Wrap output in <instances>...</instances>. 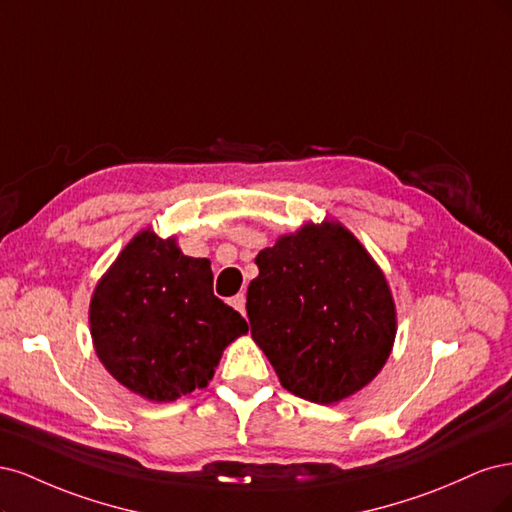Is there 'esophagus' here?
I'll list each match as a JSON object with an SVG mask.
<instances>
[{"label": "esophagus", "mask_w": 512, "mask_h": 512, "mask_svg": "<svg viewBox=\"0 0 512 512\" xmlns=\"http://www.w3.org/2000/svg\"><path fill=\"white\" fill-rule=\"evenodd\" d=\"M232 306L240 312V315H244V312H246V298H244V293L234 295V298H232Z\"/></svg>", "instance_id": "1"}]
</instances>
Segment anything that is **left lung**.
Returning a JSON list of instances; mask_svg holds the SVG:
<instances>
[{
  "instance_id": "1",
  "label": "left lung",
  "mask_w": 512,
  "mask_h": 512,
  "mask_svg": "<svg viewBox=\"0 0 512 512\" xmlns=\"http://www.w3.org/2000/svg\"><path fill=\"white\" fill-rule=\"evenodd\" d=\"M246 315L287 391L336 404L381 372L395 340L383 270L338 221L306 223L255 257Z\"/></svg>"
}]
</instances>
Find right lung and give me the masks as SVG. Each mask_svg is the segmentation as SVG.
<instances>
[{"instance_id": "add662e5", "label": "right lung", "mask_w": 512, "mask_h": 512, "mask_svg": "<svg viewBox=\"0 0 512 512\" xmlns=\"http://www.w3.org/2000/svg\"><path fill=\"white\" fill-rule=\"evenodd\" d=\"M89 323L95 353L117 381L151 402L204 389L223 349L249 332L212 293L208 259L144 229L97 283Z\"/></svg>"}]
</instances>
